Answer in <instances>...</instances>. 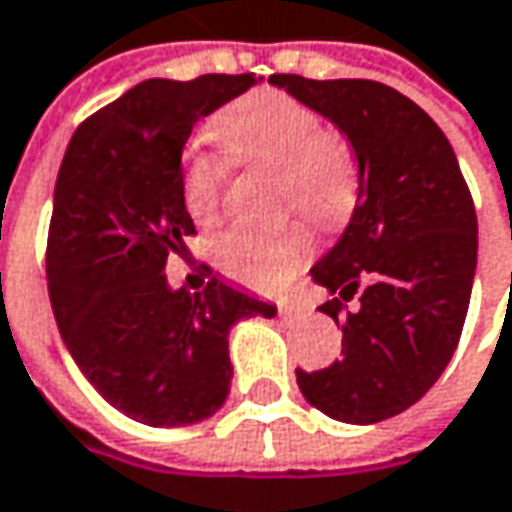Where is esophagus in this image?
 <instances>
[{"mask_svg": "<svg viewBox=\"0 0 512 512\" xmlns=\"http://www.w3.org/2000/svg\"><path fill=\"white\" fill-rule=\"evenodd\" d=\"M279 316L282 319H302V316H307V307L302 305V302H279Z\"/></svg>", "mask_w": 512, "mask_h": 512, "instance_id": "esophagus-1", "label": "esophagus"}]
</instances>
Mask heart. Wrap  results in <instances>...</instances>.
Wrapping results in <instances>:
<instances>
[{
    "label": "heart",
    "mask_w": 512,
    "mask_h": 512,
    "mask_svg": "<svg viewBox=\"0 0 512 512\" xmlns=\"http://www.w3.org/2000/svg\"><path fill=\"white\" fill-rule=\"evenodd\" d=\"M216 133L242 165L279 170V196L310 219L339 222L356 196V165L339 139L330 136L322 113L305 102L256 90L222 113ZM225 168L207 150L187 153L182 199L196 222H210L222 205ZM310 256V233L299 222L256 225L236 222L216 239L213 259L230 279L256 290L285 285Z\"/></svg>",
    "instance_id": "heart-1"
}]
</instances>
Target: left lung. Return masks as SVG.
Masks as SVG:
<instances>
[{
    "mask_svg": "<svg viewBox=\"0 0 512 512\" xmlns=\"http://www.w3.org/2000/svg\"><path fill=\"white\" fill-rule=\"evenodd\" d=\"M270 85L322 113L359 159V196L342 239L310 276L342 322V359L296 370L307 402L336 422L399 416L442 376L462 336L479 227L456 153L404 93L370 79L273 73ZM360 296V310L344 301Z\"/></svg>",
    "mask_w": 512,
    "mask_h": 512,
    "instance_id": "1",
    "label": "left lung"
}]
</instances>
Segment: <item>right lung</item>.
Listing matches in <instances>:
<instances>
[{"instance_id": "right-lung-1", "label": "right lung", "mask_w": 512, "mask_h": 512, "mask_svg": "<svg viewBox=\"0 0 512 512\" xmlns=\"http://www.w3.org/2000/svg\"><path fill=\"white\" fill-rule=\"evenodd\" d=\"M253 73L148 79L88 116L53 187L48 293L73 362L133 422L210 419L230 393V327L276 307L222 279L173 290L168 256L196 233L182 150L199 119L253 88Z\"/></svg>"}]
</instances>
